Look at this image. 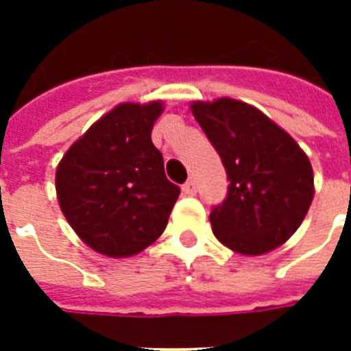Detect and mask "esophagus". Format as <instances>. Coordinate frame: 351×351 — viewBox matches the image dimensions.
Wrapping results in <instances>:
<instances>
[{
    "label": "esophagus",
    "mask_w": 351,
    "mask_h": 351,
    "mask_svg": "<svg viewBox=\"0 0 351 351\" xmlns=\"http://www.w3.org/2000/svg\"><path fill=\"white\" fill-rule=\"evenodd\" d=\"M182 191L186 195H195V191H197V184H195V180H188V182L184 184Z\"/></svg>",
    "instance_id": "esophagus-1"
}]
</instances>
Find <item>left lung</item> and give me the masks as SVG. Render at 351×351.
I'll return each mask as SVG.
<instances>
[{"label":"left lung","mask_w":351,"mask_h":351,"mask_svg":"<svg viewBox=\"0 0 351 351\" xmlns=\"http://www.w3.org/2000/svg\"><path fill=\"white\" fill-rule=\"evenodd\" d=\"M191 112L228 173V197L210 213L216 239L243 256L278 248L301 226L314 197L308 156L243 101H195Z\"/></svg>","instance_id":"1"}]
</instances>
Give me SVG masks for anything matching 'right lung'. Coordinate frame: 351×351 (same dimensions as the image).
<instances>
[{
    "label": "right lung",
    "instance_id": "add662e5",
    "mask_svg": "<svg viewBox=\"0 0 351 351\" xmlns=\"http://www.w3.org/2000/svg\"><path fill=\"white\" fill-rule=\"evenodd\" d=\"M161 110V101L118 105L73 143L56 169L65 220L107 258H130L150 246L180 193L152 143Z\"/></svg>",
    "mask_w": 351,
    "mask_h": 351
}]
</instances>
